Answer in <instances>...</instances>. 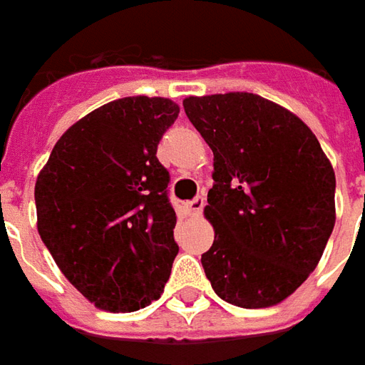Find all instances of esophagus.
Masks as SVG:
<instances>
[{
	"instance_id": "34e87169",
	"label": "esophagus",
	"mask_w": 365,
	"mask_h": 365,
	"mask_svg": "<svg viewBox=\"0 0 365 365\" xmlns=\"http://www.w3.org/2000/svg\"><path fill=\"white\" fill-rule=\"evenodd\" d=\"M202 207H205V197L202 195H199V197H195V199L187 202V209L190 211V215H200Z\"/></svg>"
}]
</instances>
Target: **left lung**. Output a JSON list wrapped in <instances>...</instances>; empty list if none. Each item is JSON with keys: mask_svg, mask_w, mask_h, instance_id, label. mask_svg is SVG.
<instances>
[{"mask_svg": "<svg viewBox=\"0 0 365 365\" xmlns=\"http://www.w3.org/2000/svg\"><path fill=\"white\" fill-rule=\"evenodd\" d=\"M182 106L215 156L205 275L237 307L277 305L317 267L334 231V166L303 120L257 94L188 96Z\"/></svg>", "mask_w": 365, "mask_h": 365, "instance_id": "left-lung-1", "label": "left lung"}]
</instances>
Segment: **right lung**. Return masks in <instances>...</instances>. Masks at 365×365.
I'll return each mask as SVG.
<instances>
[{
    "mask_svg": "<svg viewBox=\"0 0 365 365\" xmlns=\"http://www.w3.org/2000/svg\"><path fill=\"white\" fill-rule=\"evenodd\" d=\"M178 112L168 98L108 102L63 132L38 175L41 241L100 309H143L170 277L177 212L156 148Z\"/></svg>",
    "mask_w": 365,
    "mask_h": 365,
    "instance_id": "add662e5",
    "label": "right lung"
}]
</instances>
